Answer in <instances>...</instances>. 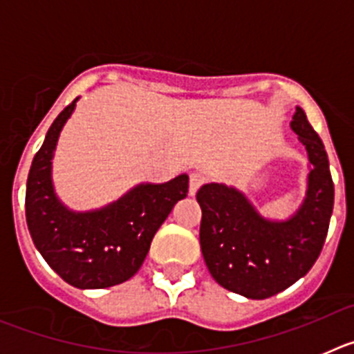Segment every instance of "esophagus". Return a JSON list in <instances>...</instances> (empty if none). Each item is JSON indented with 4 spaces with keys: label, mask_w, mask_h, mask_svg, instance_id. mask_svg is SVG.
<instances>
[{
    "label": "esophagus",
    "mask_w": 354,
    "mask_h": 354,
    "mask_svg": "<svg viewBox=\"0 0 354 354\" xmlns=\"http://www.w3.org/2000/svg\"><path fill=\"white\" fill-rule=\"evenodd\" d=\"M205 175L200 174V171H193L192 175H189V193L192 195H195L196 192H198V187L202 186V184L205 183Z\"/></svg>",
    "instance_id": "1"
}]
</instances>
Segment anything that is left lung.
<instances>
[{
	"instance_id": "1",
	"label": "left lung",
	"mask_w": 354,
	"mask_h": 354,
	"mask_svg": "<svg viewBox=\"0 0 354 354\" xmlns=\"http://www.w3.org/2000/svg\"><path fill=\"white\" fill-rule=\"evenodd\" d=\"M290 129L305 145L310 171L306 196L287 220L264 218L245 193L227 184H204L200 248L216 282L250 299H266L305 277L323 250L333 211V180L319 134L301 108Z\"/></svg>"
}]
</instances>
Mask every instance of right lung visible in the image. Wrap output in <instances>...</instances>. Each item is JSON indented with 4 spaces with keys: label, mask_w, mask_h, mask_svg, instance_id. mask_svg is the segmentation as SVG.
I'll return each mask as SVG.
<instances>
[{
    "label": "right lung",
    "mask_w": 354,
    "mask_h": 354,
    "mask_svg": "<svg viewBox=\"0 0 354 354\" xmlns=\"http://www.w3.org/2000/svg\"><path fill=\"white\" fill-rule=\"evenodd\" d=\"M77 99L55 118L31 162L26 223L35 248L65 282L77 289H106L138 273L158 228L187 196L189 177L138 184L95 211L68 209L56 196L51 170L56 143Z\"/></svg>",
    "instance_id": "add662e5"
}]
</instances>
